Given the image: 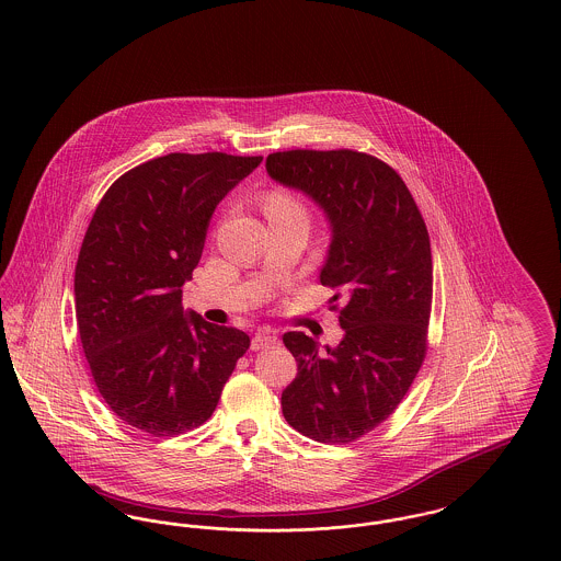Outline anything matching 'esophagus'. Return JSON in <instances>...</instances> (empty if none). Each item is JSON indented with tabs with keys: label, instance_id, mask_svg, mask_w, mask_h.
<instances>
[{
	"label": "esophagus",
	"instance_id": "1",
	"mask_svg": "<svg viewBox=\"0 0 561 561\" xmlns=\"http://www.w3.org/2000/svg\"><path fill=\"white\" fill-rule=\"evenodd\" d=\"M277 343V336L271 330H261L252 336V351H261V348L273 347Z\"/></svg>",
	"mask_w": 561,
	"mask_h": 561
}]
</instances>
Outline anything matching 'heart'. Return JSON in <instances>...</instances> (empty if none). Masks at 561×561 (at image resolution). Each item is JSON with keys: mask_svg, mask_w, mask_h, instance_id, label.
<instances>
[{"mask_svg": "<svg viewBox=\"0 0 561 561\" xmlns=\"http://www.w3.org/2000/svg\"><path fill=\"white\" fill-rule=\"evenodd\" d=\"M263 206H265L268 222L288 218V216H307L305 206L298 202V197H294L290 191H284V188H271L265 195Z\"/></svg>", "mask_w": 561, "mask_h": 561, "instance_id": "heart-1", "label": "heart"}]
</instances>
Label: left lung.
Listing matches in <instances>:
<instances>
[{"instance_id":"1","label":"left lung","mask_w":561,"mask_h":561,"mask_svg":"<svg viewBox=\"0 0 561 561\" xmlns=\"http://www.w3.org/2000/svg\"><path fill=\"white\" fill-rule=\"evenodd\" d=\"M267 172L328 214L332 243L320 282L336 290L332 300L341 305L332 311L345 330L339 347L325 351L305 332L284 334L298 374L282 393V412L316 442L348 444L396 412L425 362L427 225L400 174L362 151H277Z\"/></svg>"}]
</instances>
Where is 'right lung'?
Segmentation results:
<instances>
[{
    "mask_svg": "<svg viewBox=\"0 0 561 561\" xmlns=\"http://www.w3.org/2000/svg\"><path fill=\"white\" fill-rule=\"evenodd\" d=\"M261 156L168 153L103 195L76 265V318L99 393L126 425L174 437L213 416L250 336L183 311L218 202Z\"/></svg>",
    "mask_w": 561,
    "mask_h": 561,
    "instance_id": "add662e5",
    "label": "right lung"
}]
</instances>
